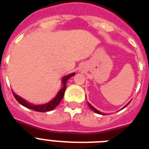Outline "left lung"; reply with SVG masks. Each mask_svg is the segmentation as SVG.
Wrapping results in <instances>:
<instances>
[{
  "mask_svg": "<svg viewBox=\"0 0 149 149\" xmlns=\"http://www.w3.org/2000/svg\"><path fill=\"white\" fill-rule=\"evenodd\" d=\"M129 103H130V102H129ZM129 103H127V104L126 106H125V107H126L127 106V105L129 104ZM88 107H89V108H90V109H92V110H93V111L95 112V113H99V114H102V115H104V114L102 113H100V112L99 111V110H97V109H95V108H94V107H93V106H92V105L90 104V103H88Z\"/></svg>",
  "mask_w": 149,
  "mask_h": 149,
  "instance_id": "1",
  "label": "left lung"
}]
</instances>
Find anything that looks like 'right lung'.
<instances>
[{"mask_svg": "<svg viewBox=\"0 0 149 149\" xmlns=\"http://www.w3.org/2000/svg\"><path fill=\"white\" fill-rule=\"evenodd\" d=\"M75 74L74 73L70 74L68 75L64 76V78H62V83H63V87L61 90L59 91V93H57V95H56V97L53 99L51 101H49V102H47L46 104H42V105H33L30 102H27L26 100H23L22 98L20 97L17 95L15 93L12 92L13 93L14 96L16 99V100L18 101L21 105H22L26 108H29V109H33V110H35V111L38 112H48L50 111L52 109H54L55 107H56V106L61 102V101L62 100L63 97L64 95V92L66 90V85H67V81L68 80L69 78L72 77Z\"/></svg>", "mask_w": 149, "mask_h": 149, "instance_id": "obj_1", "label": "right lung"}]
</instances>
